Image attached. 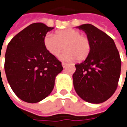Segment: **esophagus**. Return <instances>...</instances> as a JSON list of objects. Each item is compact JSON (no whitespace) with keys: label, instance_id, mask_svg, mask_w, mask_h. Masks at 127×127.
<instances>
[{"label":"esophagus","instance_id":"1","mask_svg":"<svg viewBox=\"0 0 127 127\" xmlns=\"http://www.w3.org/2000/svg\"><path fill=\"white\" fill-rule=\"evenodd\" d=\"M62 66H63V68H65V67H66V65H67V64H65V63H62Z\"/></svg>","mask_w":127,"mask_h":127}]
</instances>
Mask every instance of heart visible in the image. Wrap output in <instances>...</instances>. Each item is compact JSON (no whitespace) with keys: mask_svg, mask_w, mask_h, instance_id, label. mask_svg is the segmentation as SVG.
<instances>
[{"mask_svg":"<svg viewBox=\"0 0 127 127\" xmlns=\"http://www.w3.org/2000/svg\"><path fill=\"white\" fill-rule=\"evenodd\" d=\"M45 48L54 57H58L65 48L60 59L63 61L72 62L77 59L83 61L91 52V41L86 35L74 29H66L56 32L55 34L48 33L43 38Z\"/></svg>","mask_w":127,"mask_h":127,"instance_id":"obj_1","label":"heart"}]
</instances>
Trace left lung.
<instances>
[{
    "label": "left lung",
    "mask_w": 127,
    "mask_h": 127,
    "mask_svg": "<svg viewBox=\"0 0 127 127\" xmlns=\"http://www.w3.org/2000/svg\"><path fill=\"white\" fill-rule=\"evenodd\" d=\"M84 31L91 41L89 56L75 64L72 75L77 95L86 102L99 104L106 101L118 87L121 71V59L114 41L91 24L77 27Z\"/></svg>",
    "instance_id": "8db88e82"
}]
</instances>
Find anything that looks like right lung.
<instances>
[{
    "mask_svg": "<svg viewBox=\"0 0 127 127\" xmlns=\"http://www.w3.org/2000/svg\"><path fill=\"white\" fill-rule=\"evenodd\" d=\"M35 23L18 33L9 43L5 71L9 84L18 98L36 103L48 97L62 72V62L46 50L43 38L53 30Z\"/></svg>",
    "mask_w": 127,
    "mask_h": 127,
    "instance_id": "add662e5",
    "label": "right lung"
}]
</instances>
